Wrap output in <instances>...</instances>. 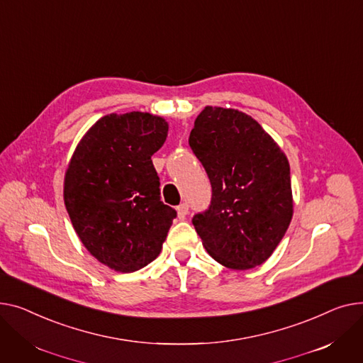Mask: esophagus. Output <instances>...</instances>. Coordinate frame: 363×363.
<instances>
[{"mask_svg": "<svg viewBox=\"0 0 363 363\" xmlns=\"http://www.w3.org/2000/svg\"><path fill=\"white\" fill-rule=\"evenodd\" d=\"M189 214V205L187 203H182L177 206V216L180 220H184L186 216Z\"/></svg>", "mask_w": 363, "mask_h": 363, "instance_id": "1", "label": "esophagus"}]
</instances>
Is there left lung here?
Masks as SVG:
<instances>
[{"label": "left lung", "mask_w": 363, "mask_h": 363, "mask_svg": "<svg viewBox=\"0 0 363 363\" xmlns=\"http://www.w3.org/2000/svg\"><path fill=\"white\" fill-rule=\"evenodd\" d=\"M189 145L212 187L209 209L191 221L203 247L230 269L264 264L293 217L283 149L250 116L211 105L196 117Z\"/></svg>", "instance_id": "8db88e82"}]
</instances>
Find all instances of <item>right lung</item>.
<instances>
[{
  "mask_svg": "<svg viewBox=\"0 0 363 363\" xmlns=\"http://www.w3.org/2000/svg\"><path fill=\"white\" fill-rule=\"evenodd\" d=\"M168 121L151 113L108 114L82 136L64 174V205L83 246L117 272H133L162 249L176 211L164 205L151 157Z\"/></svg>",
  "mask_w": 363,
  "mask_h": 363,
  "instance_id": "add662e5",
  "label": "right lung"
}]
</instances>
